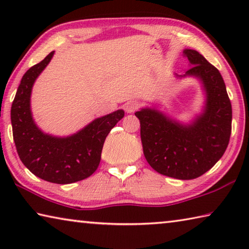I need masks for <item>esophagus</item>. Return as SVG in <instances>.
I'll return each instance as SVG.
<instances>
[{
    "label": "esophagus",
    "mask_w": 249,
    "mask_h": 249,
    "mask_svg": "<svg viewBox=\"0 0 249 249\" xmlns=\"http://www.w3.org/2000/svg\"><path fill=\"white\" fill-rule=\"evenodd\" d=\"M140 107V103L137 101H128L127 103L125 104V111L127 113H133L135 109H137Z\"/></svg>",
    "instance_id": "1"
}]
</instances>
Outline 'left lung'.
Wrapping results in <instances>:
<instances>
[{
	"label": "left lung",
	"mask_w": 249,
	"mask_h": 249,
	"mask_svg": "<svg viewBox=\"0 0 249 249\" xmlns=\"http://www.w3.org/2000/svg\"><path fill=\"white\" fill-rule=\"evenodd\" d=\"M193 75L203 84L204 111L189 125L180 124L155 108H142L141 138L147 161L154 170L180 180L205 174L224 155L231 132V105L222 75L196 50L184 49Z\"/></svg>",
	"instance_id": "obj_1"
}]
</instances>
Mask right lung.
I'll list each match as a JSON object with an SVG mask.
<instances>
[{
    "label": "right lung",
    "instance_id": "1",
    "mask_svg": "<svg viewBox=\"0 0 249 249\" xmlns=\"http://www.w3.org/2000/svg\"><path fill=\"white\" fill-rule=\"evenodd\" d=\"M53 56V52L23 75L12 104L11 121L16 150L25 167L48 182L67 184L86 179L98 169L105 138L123 119L124 111L99 117L71 136L56 137L41 132L32 116L31 93Z\"/></svg>",
    "mask_w": 249,
    "mask_h": 249
}]
</instances>
